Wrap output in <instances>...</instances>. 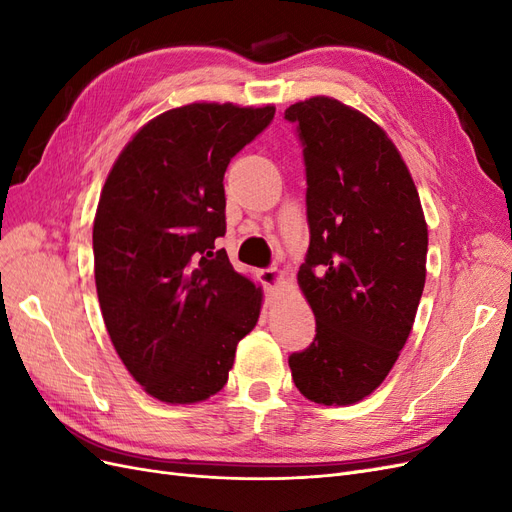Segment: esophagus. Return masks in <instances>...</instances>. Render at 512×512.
Returning a JSON list of instances; mask_svg holds the SVG:
<instances>
[{
    "mask_svg": "<svg viewBox=\"0 0 512 512\" xmlns=\"http://www.w3.org/2000/svg\"><path fill=\"white\" fill-rule=\"evenodd\" d=\"M258 280H260L262 286H265V290H275L277 284H280V280H282V271L275 269V267L260 269L258 271Z\"/></svg>",
    "mask_w": 512,
    "mask_h": 512,
    "instance_id": "esophagus-1",
    "label": "esophagus"
}]
</instances>
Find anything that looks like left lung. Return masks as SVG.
<instances>
[{"label":"left lung","instance_id":"left-lung-1","mask_svg":"<svg viewBox=\"0 0 512 512\" xmlns=\"http://www.w3.org/2000/svg\"><path fill=\"white\" fill-rule=\"evenodd\" d=\"M284 117L303 147L309 247L299 286L316 316L314 342L288 365L307 399L348 406L378 389L412 331L427 224L408 166L369 117L324 96Z\"/></svg>","mask_w":512,"mask_h":512}]
</instances>
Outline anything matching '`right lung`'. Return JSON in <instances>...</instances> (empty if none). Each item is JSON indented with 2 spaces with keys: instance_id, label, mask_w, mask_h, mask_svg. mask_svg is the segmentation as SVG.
Segmentation results:
<instances>
[{
  "instance_id": "add662e5",
  "label": "right lung",
  "mask_w": 512,
  "mask_h": 512,
  "mask_svg": "<svg viewBox=\"0 0 512 512\" xmlns=\"http://www.w3.org/2000/svg\"><path fill=\"white\" fill-rule=\"evenodd\" d=\"M275 108L196 102L151 119L100 194L94 267L102 318L132 378L166 404L218 393L260 316L262 290L232 269L224 173Z\"/></svg>"
}]
</instances>
